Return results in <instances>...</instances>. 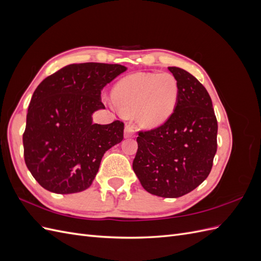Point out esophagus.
<instances>
[{"mask_svg":"<svg viewBox=\"0 0 261 261\" xmlns=\"http://www.w3.org/2000/svg\"><path fill=\"white\" fill-rule=\"evenodd\" d=\"M134 133H135V128H134V126L132 125H126L125 126V129H124V136L126 138L132 137L134 135Z\"/></svg>","mask_w":261,"mask_h":261,"instance_id":"obj_1","label":"esophagus"}]
</instances>
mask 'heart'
Here are the masks:
<instances>
[{"label":"heart","instance_id":"heart-1","mask_svg":"<svg viewBox=\"0 0 261 261\" xmlns=\"http://www.w3.org/2000/svg\"><path fill=\"white\" fill-rule=\"evenodd\" d=\"M178 96L175 77L169 73L135 74L123 78L113 88L114 105L125 114H135L146 127L167 121Z\"/></svg>","mask_w":261,"mask_h":261}]
</instances>
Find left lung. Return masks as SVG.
<instances>
[{
  "mask_svg": "<svg viewBox=\"0 0 261 261\" xmlns=\"http://www.w3.org/2000/svg\"><path fill=\"white\" fill-rule=\"evenodd\" d=\"M169 70L178 85L175 110L162 125L138 132L133 170L148 193L177 198L208 177L218 147V122L202 84L179 67Z\"/></svg>",
  "mask_w": 261,
  "mask_h": 261,
  "instance_id": "left-lung-1",
  "label": "left lung"
}]
</instances>
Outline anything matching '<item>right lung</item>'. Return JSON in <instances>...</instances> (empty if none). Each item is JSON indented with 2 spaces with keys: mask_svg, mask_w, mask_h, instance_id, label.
<instances>
[{
  "mask_svg": "<svg viewBox=\"0 0 261 261\" xmlns=\"http://www.w3.org/2000/svg\"><path fill=\"white\" fill-rule=\"evenodd\" d=\"M125 70L120 64H70L37 87L22 134L23 158L31 175L46 191H85L105 152L123 140V122L93 124L91 115L106 108L100 99L103 87Z\"/></svg>",
  "mask_w": 261,
  "mask_h": 261,
  "instance_id": "add662e5",
  "label": "right lung"
}]
</instances>
